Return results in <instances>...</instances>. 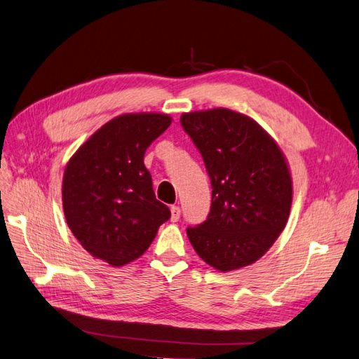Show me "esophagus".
Listing matches in <instances>:
<instances>
[{"instance_id":"esophagus-1","label":"esophagus","mask_w":359,"mask_h":359,"mask_svg":"<svg viewBox=\"0 0 359 359\" xmlns=\"http://www.w3.org/2000/svg\"><path fill=\"white\" fill-rule=\"evenodd\" d=\"M180 217H181V210H180V206H175L173 205L172 208H170V220L175 223V222H178L180 220Z\"/></svg>"}]
</instances>
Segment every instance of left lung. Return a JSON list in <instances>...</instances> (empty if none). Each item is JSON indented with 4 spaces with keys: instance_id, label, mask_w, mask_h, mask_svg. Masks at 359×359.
I'll list each match as a JSON object with an SVG mask.
<instances>
[{
    "instance_id": "left-lung-1",
    "label": "left lung",
    "mask_w": 359,
    "mask_h": 359,
    "mask_svg": "<svg viewBox=\"0 0 359 359\" xmlns=\"http://www.w3.org/2000/svg\"><path fill=\"white\" fill-rule=\"evenodd\" d=\"M212 187L206 220L187 227L196 253L219 271L262 257L285 229L292 178L278 145L255 119L223 107L181 115Z\"/></svg>"
}]
</instances>
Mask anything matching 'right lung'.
I'll list each match as a JSON object with an SVG mask.
<instances>
[{"instance_id":"obj_1","label":"right lung","mask_w":359,"mask_h":359,"mask_svg":"<svg viewBox=\"0 0 359 359\" xmlns=\"http://www.w3.org/2000/svg\"><path fill=\"white\" fill-rule=\"evenodd\" d=\"M170 123L165 114L119 115L97 130L64 170L62 208L70 231L86 252L112 266L142 256L170 219L144 165L147 148Z\"/></svg>"}]
</instances>
